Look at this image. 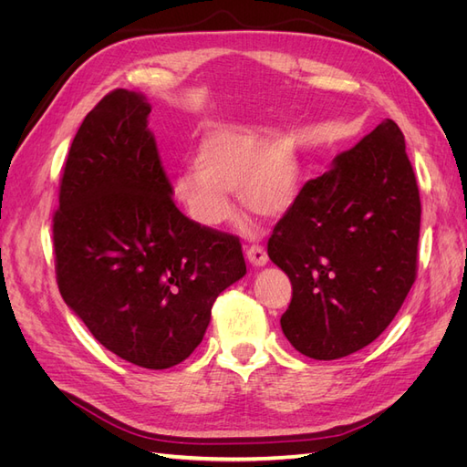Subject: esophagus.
Wrapping results in <instances>:
<instances>
[{"label": "esophagus", "mask_w": 467, "mask_h": 467, "mask_svg": "<svg viewBox=\"0 0 467 467\" xmlns=\"http://www.w3.org/2000/svg\"><path fill=\"white\" fill-rule=\"evenodd\" d=\"M247 261L253 265V266H265L268 263V257H266V251L261 247V245H251L247 251Z\"/></svg>", "instance_id": "obj_1"}]
</instances>
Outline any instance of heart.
<instances>
[{
  "instance_id": "b5f03b06",
  "label": "heart",
  "mask_w": 467,
  "mask_h": 467,
  "mask_svg": "<svg viewBox=\"0 0 467 467\" xmlns=\"http://www.w3.org/2000/svg\"><path fill=\"white\" fill-rule=\"evenodd\" d=\"M192 171L173 181L175 201L204 230L228 225L235 210L230 192L251 214L278 218L300 191V163L282 140L245 129L208 132L192 158Z\"/></svg>"
}]
</instances>
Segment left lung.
<instances>
[{
    "label": "left lung",
    "mask_w": 467,
    "mask_h": 467,
    "mask_svg": "<svg viewBox=\"0 0 467 467\" xmlns=\"http://www.w3.org/2000/svg\"><path fill=\"white\" fill-rule=\"evenodd\" d=\"M420 201L400 126L386 119L307 181L275 225L268 257L292 282L282 333L335 360L378 338L417 275Z\"/></svg>",
    "instance_id": "left-lung-1"
}]
</instances>
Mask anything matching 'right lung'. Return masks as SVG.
<instances>
[{
	"label": "right lung",
	"mask_w": 467,
	"mask_h": 467,
	"mask_svg": "<svg viewBox=\"0 0 467 467\" xmlns=\"http://www.w3.org/2000/svg\"><path fill=\"white\" fill-rule=\"evenodd\" d=\"M150 112L146 95L115 89L83 119L52 230L67 307L122 360L163 370L201 345L212 304L247 268L235 235L175 206Z\"/></svg>",
	"instance_id": "add662e5"
}]
</instances>
